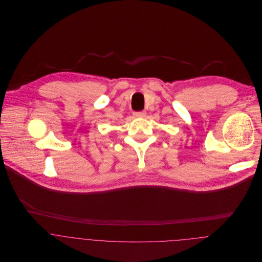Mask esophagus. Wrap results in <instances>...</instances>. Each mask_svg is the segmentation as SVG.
<instances>
[{"label": "esophagus", "instance_id": "obj_1", "mask_svg": "<svg viewBox=\"0 0 262 262\" xmlns=\"http://www.w3.org/2000/svg\"><path fill=\"white\" fill-rule=\"evenodd\" d=\"M134 116L137 118H141V117H145L146 116V112L145 111H139V112L134 113Z\"/></svg>", "mask_w": 262, "mask_h": 262}]
</instances>
